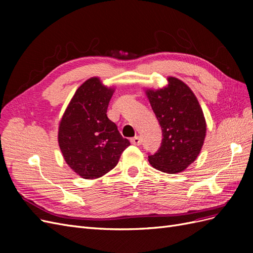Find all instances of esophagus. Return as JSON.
<instances>
[{
	"mask_svg": "<svg viewBox=\"0 0 253 253\" xmlns=\"http://www.w3.org/2000/svg\"><path fill=\"white\" fill-rule=\"evenodd\" d=\"M141 137H139V136H135V137H133V138H131V142L133 143V144H135V145H139V144H141Z\"/></svg>",
	"mask_w": 253,
	"mask_h": 253,
	"instance_id": "esophagus-1",
	"label": "esophagus"
}]
</instances>
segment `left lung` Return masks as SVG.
I'll return each mask as SVG.
<instances>
[{"label":"left lung","mask_w":253,"mask_h":253,"mask_svg":"<svg viewBox=\"0 0 253 253\" xmlns=\"http://www.w3.org/2000/svg\"><path fill=\"white\" fill-rule=\"evenodd\" d=\"M145 94L163 132L162 145L149 155V163L168 174L182 172L197 158L206 137L207 125L197 98L174 77L168 78L167 86L147 89Z\"/></svg>","instance_id":"8db88e82"}]
</instances>
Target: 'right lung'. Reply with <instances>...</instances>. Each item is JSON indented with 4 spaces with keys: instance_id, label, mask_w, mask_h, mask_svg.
I'll return each mask as SVG.
<instances>
[{
    "instance_id": "right-lung-1",
    "label": "right lung",
    "mask_w": 253,
    "mask_h": 253,
    "mask_svg": "<svg viewBox=\"0 0 253 253\" xmlns=\"http://www.w3.org/2000/svg\"><path fill=\"white\" fill-rule=\"evenodd\" d=\"M114 88L97 77L76 90L61 118L58 142L66 164L82 178L95 179L117 166L129 144L106 116Z\"/></svg>"
}]
</instances>
